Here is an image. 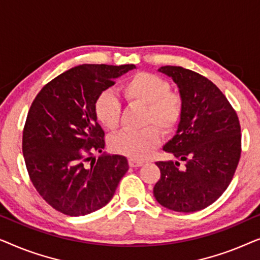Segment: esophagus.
I'll list each match as a JSON object with an SVG mask.
<instances>
[{
	"label": "esophagus",
	"mask_w": 260,
	"mask_h": 260,
	"mask_svg": "<svg viewBox=\"0 0 260 260\" xmlns=\"http://www.w3.org/2000/svg\"><path fill=\"white\" fill-rule=\"evenodd\" d=\"M129 166L133 167V168H136V167H142V166H143V162L138 161V159L130 158L129 159Z\"/></svg>",
	"instance_id": "obj_1"
}]
</instances>
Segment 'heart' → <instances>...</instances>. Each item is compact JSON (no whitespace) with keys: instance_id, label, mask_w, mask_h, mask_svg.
<instances>
[{"instance_id":"b5f03b06","label":"heart","mask_w":260,"mask_h":260,"mask_svg":"<svg viewBox=\"0 0 260 260\" xmlns=\"http://www.w3.org/2000/svg\"><path fill=\"white\" fill-rule=\"evenodd\" d=\"M120 93L126 102L145 105L144 125L154 123L162 133H169L180 122L183 99L180 93L170 90L168 81L156 74L135 73L122 85ZM93 111L95 118L106 129L116 130L118 127L122 104L111 91L99 93L94 101ZM153 126L141 130L119 131L110 138V147L113 151L130 158L148 157L161 143V135L156 126Z\"/></svg>"}]
</instances>
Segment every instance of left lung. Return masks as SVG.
<instances>
[{
    "label": "left lung",
    "instance_id": "1",
    "mask_svg": "<svg viewBox=\"0 0 260 260\" xmlns=\"http://www.w3.org/2000/svg\"><path fill=\"white\" fill-rule=\"evenodd\" d=\"M158 72L175 81L183 99L177 131L163 150L185 162L159 161L161 179L154 197L163 207L190 213L221 197L240 159L241 134L237 112L216 85L194 71L162 66Z\"/></svg>",
    "mask_w": 260,
    "mask_h": 260
}]
</instances>
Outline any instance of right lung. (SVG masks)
I'll list each match as a JSON object with an SVG mask.
<instances>
[{
    "instance_id": "1",
    "label": "right lung",
    "mask_w": 260,
    "mask_h": 260,
    "mask_svg": "<svg viewBox=\"0 0 260 260\" xmlns=\"http://www.w3.org/2000/svg\"><path fill=\"white\" fill-rule=\"evenodd\" d=\"M133 65H79L46 84L31 103L22 152L31 183L42 199L70 216L86 215L111 200L129 169L122 155L99 156L104 130L94 116L99 93Z\"/></svg>"
}]
</instances>
